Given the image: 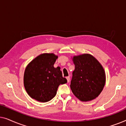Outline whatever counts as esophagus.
I'll return each instance as SVG.
<instances>
[{
	"label": "esophagus",
	"instance_id": "1",
	"mask_svg": "<svg viewBox=\"0 0 126 126\" xmlns=\"http://www.w3.org/2000/svg\"><path fill=\"white\" fill-rule=\"evenodd\" d=\"M66 79H67V81H68V82H69L70 81V77L68 76L66 77Z\"/></svg>",
	"mask_w": 126,
	"mask_h": 126
}]
</instances>
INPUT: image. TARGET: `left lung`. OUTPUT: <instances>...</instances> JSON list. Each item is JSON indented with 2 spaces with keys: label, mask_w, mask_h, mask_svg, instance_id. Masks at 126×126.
Here are the masks:
<instances>
[{
  "label": "left lung",
  "mask_w": 126,
  "mask_h": 126,
  "mask_svg": "<svg viewBox=\"0 0 126 126\" xmlns=\"http://www.w3.org/2000/svg\"><path fill=\"white\" fill-rule=\"evenodd\" d=\"M75 69L72 73L70 88L82 101L96 99L106 83V74L100 63L89 54L74 56Z\"/></svg>",
  "instance_id": "obj_1"
}]
</instances>
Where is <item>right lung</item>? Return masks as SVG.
I'll list each match as a JSON object with an SVG mask.
<instances>
[{
  "label": "right lung",
  "mask_w": 126,
  "mask_h": 126,
  "mask_svg": "<svg viewBox=\"0 0 126 126\" xmlns=\"http://www.w3.org/2000/svg\"><path fill=\"white\" fill-rule=\"evenodd\" d=\"M58 56L44 53L30 62L24 73V86L29 96L40 102H47L56 95L60 84L67 82L60 68H54Z\"/></svg>",
  "instance_id": "right-lung-1"
}]
</instances>
